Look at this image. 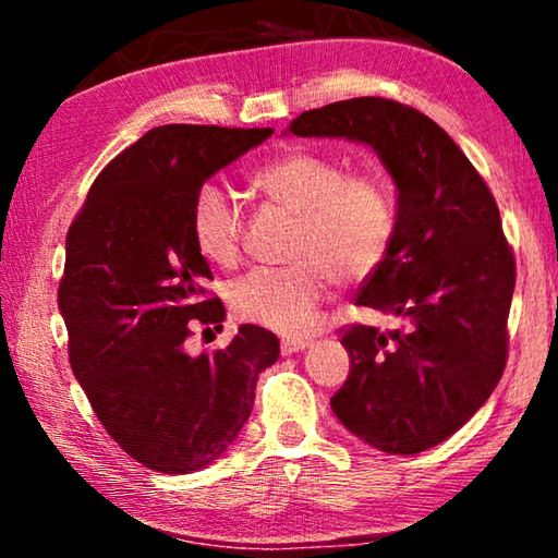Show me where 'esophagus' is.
Masks as SVG:
<instances>
[{
	"mask_svg": "<svg viewBox=\"0 0 558 558\" xmlns=\"http://www.w3.org/2000/svg\"><path fill=\"white\" fill-rule=\"evenodd\" d=\"M307 347H310L307 339H282L280 352H282V356H290V354L302 352V349H307Z\"/></svg>",
	"mask_w": 558,
	"mask_h": 558,
	"instance_id": "34e87169",
	"label": "esophagus"
}]
</instances>
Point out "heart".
Returning <instances> with one entry per match:
<instances>
[{"label": "heart", "instance_id": "b5f03b06", "mask_svg": "<svg viewBox=\"0 0 558 558\" xmlns=\"http://www.w3.org/2000/svg\"><path fill=\"white\" fill-rule=\"evenodd\" d=\"M251 184L298 216L286 268H253L229 288L243 323L280 335H305L337 282L369 278L396 231V206L379 174H347V165L315 149H290L263 165ZM192 235L206 260L229 268L239 260L243 214L219 184L206 182L192 204Z\"/></svg>", "mask_w": 558, "mask_h": 558}]
</instances>
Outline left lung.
<instances>
[{
  "mask_svg": "<svg viewBox=\"0 0 558 558\" xmlns=\"http://www.w3.org/2000/svg\"><path fill=\"white\" fill-rule=\"evenodd\" d=\"M288 132L369 145L399 192L389 251L356 295L399 327L347 329L352 366L332 411L391 456L438 446L489 399L507 364L517 268L495 196L446 130L396 100L329 102Z\"/></svg>",
  "mask_w": 558,
  "mask_h": 558,
  "instance_id": "1",
  "label": "left lung"
}]
</instances>
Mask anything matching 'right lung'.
I'll list each match as a JSON object with an SVG mask.
<instances>
[{"label":"right lung","instance_id":"add662e5","mask_svg":"<svg viewBox=\"0 0 558 558\" xmlns=\"http://www.w3.org/2000/svg\"><path fill=\"white\" fill-rule=\"evenodd\" d=\"M270 128L162 125L102 169L65 235L59 310L75 379L108 436L145 468L186 475L221 458L248 421L278 337L241 325L226 349L192 356L193 325L221 327L204 298L211 268L192 235L209 177Z\"/></svg>","mask_w":558,"mask_h":558}]
</instances>
